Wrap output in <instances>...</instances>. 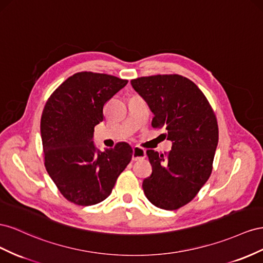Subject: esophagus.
<instances>
[{
  "label": "esophagus",
  "instance_id": "esophagus-1",
  "mask_svg": "<svg viewBox=\"0 0 263 263\" xmlns=\"http://www.w3.org/2000/svg\"><path fill=\"white\" fill-rule=\"evenodd\" d=\"M145 156H146L145 149L141 148L139 146L133 147V152H132V160L133 161H141V160L145 159Z\"/></svg>",
  "mask_w": 263,
  "mask_h": 263
}]
</instances>
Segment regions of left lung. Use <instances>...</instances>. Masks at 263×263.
<instances>
[{"label": "left lung", "instance_id": "left-lung-1", "mask_svg": "<svg viewBox=\"0 0 263 263\" xmlns=\"http://www.w3.org/2000/svg\"><path fill=\"white\" fill-rule=\"evenodd\" d=\"M154 114L153 127H164L168 153L147 149L152 174L142 187L156 207L175 211L194 199L213 171L218 123L201 90L181 74H155L131 80Z\"/></svg>", "mask_w": 263, "mask_h": 263}]
</instances>
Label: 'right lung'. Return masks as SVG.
Here are the masks:
<instances>
[{
    "label": "right lung",
    "mask_w": 263,
    "mask_h": 263,
    "mask_svg": "<svg viewBox=\"0 0 263 263\" xmlns=\"http://www.w3.org/2000/svg\"><path fill=\"white\" fill-rule=\"evenodd\" d=\"M127 80L107 73L81 71L50 95L41 119L44 164L63 196L79 206L106 199L132 159V147L119 142L97 149L95 126L103 121L104 104Z\"/></svg>",
    "instance_id": "right-lung-1"
}]
</instances>
